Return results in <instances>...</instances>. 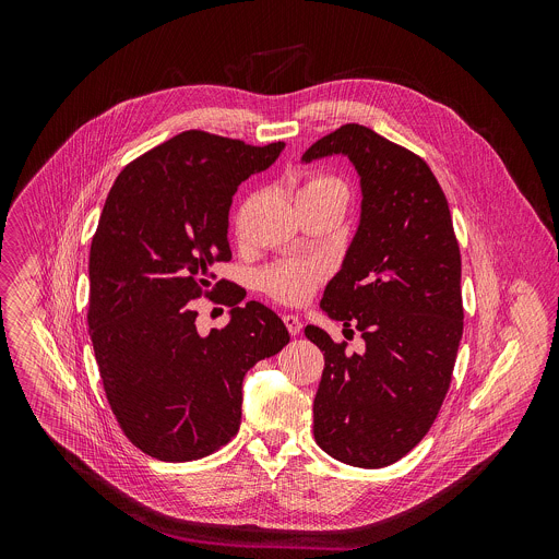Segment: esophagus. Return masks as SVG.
I'll return each mask as SVG.
<instances>
[{"mask_svg":"<svg viewBox=\"0 0 559 559\" xmlns=\"http://www.w3.org/2000/svg\"><path fill=\"white\" fill-rule=\"evenodd\" d=\"M283 323H285V328H287V332L292 334V336H298L300 334V318L298 316H294V313H285L283 316Z\"/></svg>","mask_w":559,"mask_h":559,"instance_id":"esophagus-1","label":"esophagus"}]
</instances>
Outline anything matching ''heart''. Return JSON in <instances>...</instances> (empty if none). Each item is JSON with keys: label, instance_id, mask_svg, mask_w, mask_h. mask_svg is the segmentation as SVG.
Wrapping results in <instances>:
<instances>
[{"label": "heart", "instance_id": "1", "mask_svg": "<svg viewBox=\"0 0 559 559\" xmlns=\"http://www.w3.org/2000/svg\"><path fill=\"white\" fill-rule=\"evenodd\" d=\"M325 190H336L347 197L345 186L336 177L309 175L298 188V199L313 192H325ZM325 276H328V267L323 261L289 259L272 265L263 274V289L285 305H300L311 298V294L325 281Z\"/></svg>", "mask_w": 559, "mask_h": 559}]
</instances>
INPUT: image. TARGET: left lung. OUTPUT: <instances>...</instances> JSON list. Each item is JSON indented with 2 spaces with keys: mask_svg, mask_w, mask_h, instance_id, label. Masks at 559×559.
Returning <instances> with one entry per match:
<instances>
[{
  "mask_svg": "<svg viewBox=\"0 0 559 559\" xmlns=\"http://www.w3.org/2000/svg\"><path fill=\"white\" fill-rule=\"evenodd\" d=\"M328 154L358 170L362 212L321 307L362 334L365 354L305 328L325 352L313 438L345 464L380 468L427 436L444 403L464 328L462 261L447 197L418 154L358 123L318 139L302 162Z\"/></svg>",
  "mask_w": 559,
  "mask_h": 559,
  "instance_id": "obj_1",
  "label": "left lung"
}]
</instances>
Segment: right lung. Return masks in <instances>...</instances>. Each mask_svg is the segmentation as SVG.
Segmentation results:
<instances>
[{
	"instance_id": "add662e5",
	"label": "right lung",
	"mask_w": 559,
	"mask_h": 559,
	"mask_svg": "<svg viewBox=\"0 0 559 559\" xmlns=\"http://www.w3.org/2000/svg\"><path fill=\"white\" fill-rule=\"evenodd\" d=\"M283 141L250 145L203 130L147 150L117 177L91 246L88 330L126 438L164 462H190L241 427L243 376L289 343L281 318L227 281L236 188L270 168ZM223 286L222 290L219 287ZM219 288L230 323L195 332L193 300Z\"/></svg>"
}]
</instances>
